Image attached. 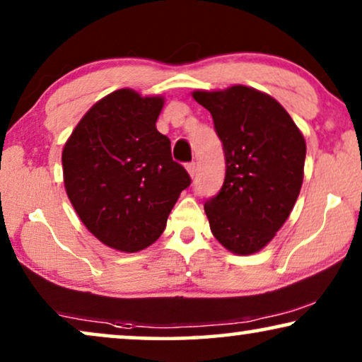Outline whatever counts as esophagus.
<instances>
[{"label": "esophagus", "instance_id": "obj_1", "mask_svg": "<svg viewBox=\"0 0 362 362\" xmlns=\"http://www.w3.org/2000/svg\"><path fill=\"white\" fill-rule=\"evenodd\" d=\"M186 170H187V173H189V175H191V177H194V175H196V163H194V161L187 163Z\"/></svg>", "mask_w": 362, "mask_h": 362}]
</instances>
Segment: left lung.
<instances>
[{"label": "left lung", "instance_id": "obj_1", "mask_svg": "<svg viewBox=\"0 0 362 362\" xmlns=\"http://www.w3.org/2000/svg\"><path fill=\"white\" fill-rule=\"evenodd\" d=\"M211 112L226 156L224 185L204 202L212 234L249 255L285 224L303 182L305 138L275 98L252 87L192 93Z\"/></svg>", "mask_w": 362, "mask_h": 362}]
</instances>
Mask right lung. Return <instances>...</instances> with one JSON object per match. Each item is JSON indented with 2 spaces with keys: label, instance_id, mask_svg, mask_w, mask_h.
Listing matches in <instances>:
<instances>
[{
  "label": "right lung",
  "instance_id": "add662e5",
  "mask_svg": "<svg viewBox=\"0 0 362 362\" xmlns=\"http://www.w3.org/2000/svg\"><path fill=\"white\" fill-rule=\"evenodd\" d=\"M161 97L120 88L98 100L62 151L64 185L74 209L103 244L138 252L163 234L181 191L191 185L156 130Z\"/></svg>",
  "mask_w": 362,
  "mask_h": 362
}]
</instances>
